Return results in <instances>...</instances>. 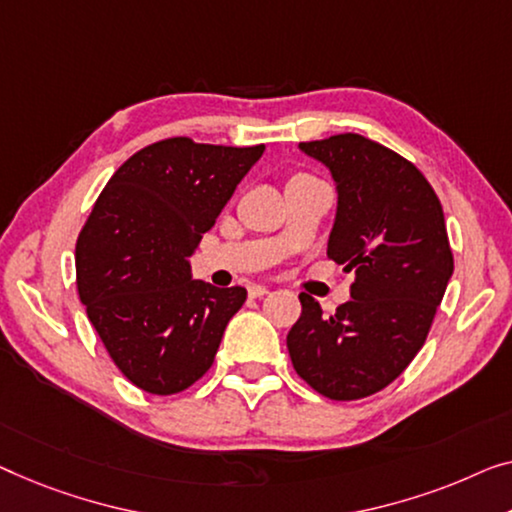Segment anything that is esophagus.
I'll use <instances>...</instances> for the list:
<instances>
[{
  "mask_svg": "<svg viewBox=\"0 0 512 512\" xmlns=\"http://www.w3.org/2000/svg\"><path fill=\"white\" fill-rule=\"evenodd\" d=\"M266 294H269V287H264V285H250L248 287L250 299H262V296H266Z\"/></svg>",
  "mask_w": 512,
  "mask_h": 512,
  "instance_id": "obj_1",
  "label": "esophagus"
}]
</instances>
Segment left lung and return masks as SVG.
Returning a JSON list of instances; mask_svg holds the SVG:
<instances>
[{
	"instance_id": "1",
	"label": "left lung",
	"mask_w": 512,
	"mask_h": 512,
	"mask_svg": "<svg viewBox=\"0 0 512 512\" xmlns=\"http://www.w3.org/2000/svg\"><path fill=\"white\" fill-rule=\"evenodd\" d=\"M338 195L326 255L356 271L352 299L324 317L301 294L287 333L294 370L331 400H358L414 361L453 276L439 197L416 165L356 133L301 142Z\"/></svg>"
}]
</instances>
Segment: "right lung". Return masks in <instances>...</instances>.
Here are the masks:
<instances>
[{
    "label": "right lung",
    "instance_id": "1",
    "mask_svg": "<svg viewBox=\"0 0 512 512\" xmlns=\"http://www.w3.org/2000/svg\"><path fill=\"white\" fill-rule=\"evenodd\" d=\"M264 154L257 147L149 144L112 174L75 246L78 294L117 368L142 391L179 393L211 368L243 287L193 280L188 257L236 186Z\"/></svg>",
    "mask_w": 512,
    "mask_h": 512
}]
</instances>
